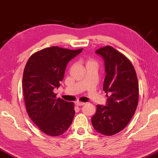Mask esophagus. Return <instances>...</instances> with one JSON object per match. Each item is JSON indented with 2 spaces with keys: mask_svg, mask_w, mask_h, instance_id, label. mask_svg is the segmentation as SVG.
Wrapping results in <instances>:
<instances>
[{
  "mask_svg": "<svg viewBox=\"0 0 158 158\" xmlns=\"http://www.w3.org/2000/svg\"><path fill=\"white\" fill-rule=\"evenodd\" d=\"M75 105H76V106H84L85 102H80V101H76V102H75Z\"/></svg>",
  "mask_w": 158,
  "mask_h": 158,
  "instance_id": "1",
  "label": "esophagus"
}]
</instances>
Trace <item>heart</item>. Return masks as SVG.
Instances as JSON below:
<instances>
[{"label":"heart","mask_w":158,"mask_h":158,"mask_svg":"<svg viewBox=\"0 0 158 158\" xmlns=\"http://www.w3.org/2000/svg\"><path fill=\"white\" fill-rule=\"evenodd\" d=\"M85 64H86V66L90 65H97V62H96L94 59H93L91 58H88L86 59Z\"/></svg>","instance_id":"obj_1"}]
</instances>
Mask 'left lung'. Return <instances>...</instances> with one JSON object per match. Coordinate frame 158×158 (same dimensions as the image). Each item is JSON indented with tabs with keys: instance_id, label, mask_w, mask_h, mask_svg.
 <instances>
[{
	"instance_id": "1",
	"label": "left lung",
	"mask_w": 158,
	"mask_h": 158,
	"mask_svg": "<svg viewBox=\"0 0 158 158\" xmlns=\"http://www.w3.org/2000/svg\"><path fill=\"white\" fill-rule=\"evenodd\" d=\"M103 58L106 76L103 90L106 106L98 105L91 122L96 131L111 136L123 130L130 123L138 104L139 87L135 70L126 56L107 45L96 51Z\"/></svg>"
}]
</instances>
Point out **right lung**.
Returning <instances> with one entry per match:
<instances>
[{"instance_id":"obj_1","label":"right lung","mask_w":158,"mask_h":158,"mask_svg":"<svg viewBox=\"0 0 158 158\" xmlns=\"http://www.w3.org/2000/svg\"><path fill=\"white\" fill-rule=\"evenodd\" d=\"M82 51L46 48L32 55L25 66L23 90L26 111L38 129L48 135H61L73 120V102L56 98L53 90L60 85L68 63Z\"/></svg>"}]
</instances>
